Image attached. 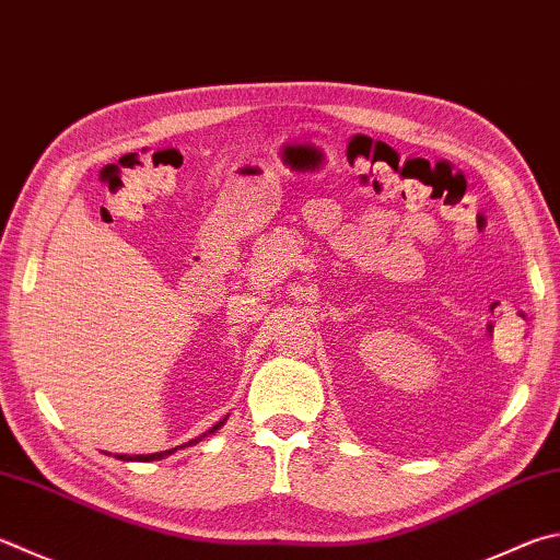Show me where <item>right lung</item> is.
Masks as SVG:
<instances>
[{"label": "right lung", "instance_id": "obj_1", "mask_svg": "<svg viewBox=\"0 0 560 560\" xmlns=\"http://www.w3.org/2000/svg\"><path fill=\"white\" fill-rule=\"evenodd\" d=\"M161 455H164V453H151V455H147V457H144V455H139L137 460H154V457H161Z\"/></svg>", "mask_w": 560, "mask_h": 560}]
</instances>
